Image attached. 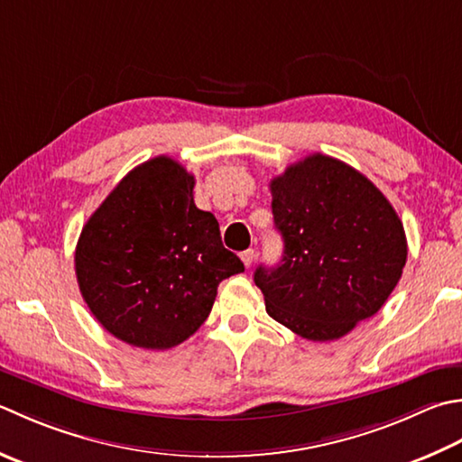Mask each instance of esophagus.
Returning <instances> with one entry per match:
<instances>
[{
	"label": "esophagus",
	"instance_id": "1",
	"mask_svg": "<svg viewBox=\"0 0 462 462\" xmlns=\"http://www.w3.org/2000/svg\"><path fill=\"white\" fill-rule=\"evenodd\" d=\"M254 256H256V252L254 250H252V248H248V250H244L242 252V254H240V258H242V262H244V266H250L252 264V262H254Z\"/></svg>",
	"mask_w": 462,
	"mask_h": 462
}]
</instances>
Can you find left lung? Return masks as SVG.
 <instances>
[{"label":"left lung","mask_w":462,"mask_h":462,"mask_svg":"<svg viewBox=\"0 0 462 462\" xmlns=\"http://www.w3.org/2000/svg\"><path fill=\"white\" fill-rule=\"evenodd\" d=\"M284 254L258 266L266 312L298 337L337 340L383 309L406 264L399 214L366 176L312 153L270 182Z\"/></svg>","instance_id":"8db88e82"}]
</instances>
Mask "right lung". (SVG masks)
Here are the masks:
<instances>
[{
    "label": "right lung",
    "instance_id": "add662e5",
    "mask_svg": "<svg viewBox=\"0 0 462 462\" xmlns=\"http://www.w3.org/2000/svg\"><path fill=\"white\" fill-rule=\"evenodd\" d=\"M196 180L168 156L122 178L81 228L76 276L88 309L116 338L164 350L202 327L224 278L244 273Z\"/></svg>",
    "mask_w": 462,
    "mask_h": 462
}]
</instances>
